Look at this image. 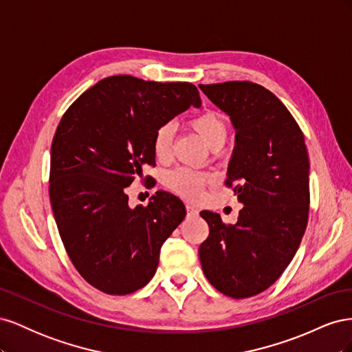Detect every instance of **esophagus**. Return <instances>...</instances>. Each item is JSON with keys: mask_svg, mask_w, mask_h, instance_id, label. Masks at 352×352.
<instances>
[{"mask_svg": "<svg viewBox=\"0 0 352 352\" xmlns=\"http://www.w3.org/2000/svg\"><path fill=\"white\" fill-rule=\"evenodd\" d=\"M186 210H188V214H189V216H197V214H198V210L195 208V206L189 204V202L186 204Z\"/></svg>", "mask_w": 352, "mask_h": 352, "instance_id": "esophagus-1", "label": "esophagus"}]
</instances>
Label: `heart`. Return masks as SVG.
I'll return each mask as SVG.
<instances>
[{"mask_svg":"<svg viewBox=\"0 0 352 352\" xmlns=\"http://www.w3.org/2000/svg\"><path fill=\"white\" fill-rule=\"evenodd\" d=\"M190 124L201 135L210 146L216 142H223L228 133V124L225 117L220 113L207 110L195 116ZM173 124L164 123L158 126L153 136V151L158 160H164L172 154L173 145ZM212 184V176L208 173L197 172L189 167H180L173 170L168 175V185L173 188L176 192L184 195L189 199H197L204 192V188Z\"/></svg>","mask_w":352,"mask_h":352,"instance_id":"1","label":"heart"}]
</instances>
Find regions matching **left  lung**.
Instances as JSON below:
<instances>
[{
  "mask_svg": "<svg viewBox=\"0 0 352 352\" xmlns=\"http://www.w3.org/2000/svg\"><path fill=\"white\" fill-rule=\"evenodd\" d=\"M230 116L236 145L225 185L243 207L235 225L201 211L208 238L199 260L208 282L230 298L270 287L300 247L310 211L308 153L294 116L273 92L248 80L199 85Z\"/></svg>",
  "mask_w": 352,
  "mask_h": 352,
  "instance_id": "left-lung-1",
  "label": "left lung"
}]
</instances>
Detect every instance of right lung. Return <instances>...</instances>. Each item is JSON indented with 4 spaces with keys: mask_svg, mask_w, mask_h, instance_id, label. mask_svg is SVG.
I'll return each mask as SVG.
<instances>
[{
    "mask_svg": "<svg viewBox=\"0 0 352 352\" xmlns=\"http://www.w3.org/2000/svg\"><path fill=\"white\" fill-rule=\"evenodd\" d=\"M189 105H201L192 83L119 74L85 91L57 126L52 212L74 269L104 294H132L150 282L164 241L186 216L184 202L164 190L131 208L126 188L155 166L157 127Z\"/></svg>",
    "mask_w": 352,
    "mask_h": 352,
    "instance_id": "obj_1",
    "label": "right lung"
}]
</instances>
